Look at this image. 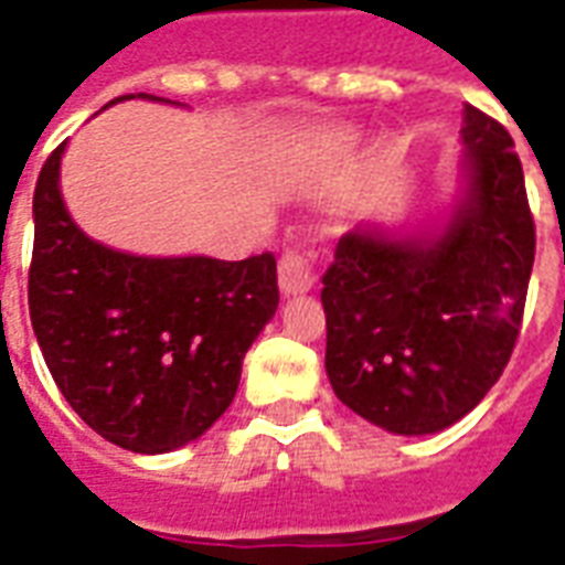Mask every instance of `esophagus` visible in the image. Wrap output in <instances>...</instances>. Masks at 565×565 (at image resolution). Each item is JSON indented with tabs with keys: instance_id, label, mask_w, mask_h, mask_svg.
<instances>
[{
	"instance_id": "esophagus-1",
	"label": "esophagus",
	"mask_w": 565,
	"mask_h": 565,
	"mask_svg": "<svg viewBox=\"0 0 565 565\" xmlns=\"http://www.w3.org/2000/svg\"><path fill=\"white\" fill-rule=\"evenodd\" d=\"M313 252L308 248H287L278 260V284H281L284 296H296V292H308L313 287V266H310Z\"/></svg>"
}]
</instances>
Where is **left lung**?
<instances>
[{"label": "left lung", "mask_w": 565, "mask_h": 565, "mask_svg": "<svg viewBox=\"0 0 565 565\" xmlns=\"http://www.w3.org/2000/svg\"><path fill=\"white\" fill-rule=\"evenodd\" d=\"M469 188L439 237L354 228L322 275L326 370L377 428L419 437L463 419L508 366L536 231L525 172L499 119L466 105Z\"/></svg>", "instance_id": "8db88e82"}]
</instances>
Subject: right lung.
<instances>
[{
	"mask_svg": "<svg viewBox=\"0 0 565 565\" xmlns=\"http://www.w3.org/2000/svg\"><path fill=\"white\" fill-rule=\"evenodd\" d=\"M64 146L34 188L29 313L43 361L70 407L114 446H188L228 411L248 345L278 310L275 255L137 257L102 246L61 199Z\"/></svg>",
	"mask_w": 565,
	"mask_h": 565,
	"instance_id": "right-lung-1",
	"label": "right lung"
}]
</instances>
